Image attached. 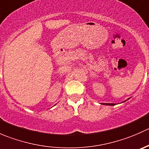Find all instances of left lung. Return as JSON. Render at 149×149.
<instances>
[{
  "label": "left lung",
  "mask_w": 149,
  "mask_h": 149,
  "mask_svg": "<svg viewBox=\"0 0 149 149\" xmlns=\"http://www.w3.org/2000/svg\"><path fill=\"white\" fill-rule=\"evenodd\" d=\"M129 99H130V98H129ZM129 99H127V100H128ZM127 100H125V102H126ZM101 104H104V105H110V106H114V105L116 104H114V103H101Z\"/></svg>",
  "instance_id": "8db88e82"
}]
</instances>
